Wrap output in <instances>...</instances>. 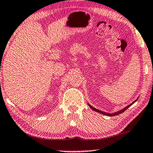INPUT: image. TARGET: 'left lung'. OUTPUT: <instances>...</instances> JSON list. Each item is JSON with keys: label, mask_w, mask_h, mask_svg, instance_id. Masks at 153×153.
Instances as JSON below:
<instances>
[{"label": "left lung", "mask_w": 153, "mask_h": 153, "mask_svg": "<svg viewBox=\"0 0 153 153\" xmlns=\"http://www.w3.org/2000/svg\"><path fill=\"white\" fill-rule=\"evenodd\" d=\"M136 101H137V100H136ZM135 101V102H136ZM135 102H134L133 103H134ZM132 103V104H133ZM129 104V105H128L127 106H126V107L125 108H123V109H122V110H120V111H118V112H116V113H114V114H107V113H105V112H103V111H100V110H98V109H97V108H94V107H93V106H91V105H90V104H88V106H90V107H91L92 109L93 110H94V111H97V112H99V113H100V114H102L103 115H105V116H117V115H119V114H122V113H123L125 111V110L127 109V108H128L129 106H130L131 104Z\"/></svg>", "instance_id": "obj_1"}]
</instances>
